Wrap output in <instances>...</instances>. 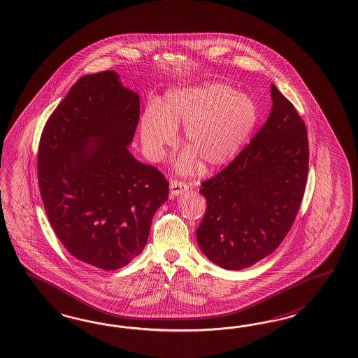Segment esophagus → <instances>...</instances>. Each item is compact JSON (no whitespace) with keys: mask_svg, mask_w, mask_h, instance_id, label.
I'll return each mask as SVG.
<instances>
[{"mask_svg":"<svg viewBox=\"0 0 358 358\" xmlns=\"http://www.w3.org/2000/svg\"><path fill=\"white\" fill-rule=\"evenodd\" d=\"M169 186H171V195H172V196H178V195L182 194V193H185V192L189 189L187 185L185 184V182H181V181H178V180H171Z\"/></svg>","mask_w":358,"mask_h":358,"instance_id":"obj_1","label":"esophagus"}]
</instances>
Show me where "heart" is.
<instances>
[{"instance_id":"heart-1","label":"heart","mask_w":358,"mask_h":358,"mask_svg":"<svg viewBox=\"0 0 358 358\" xmlns=\"http://www.w3.org/2000/svg\"><path fill=\"white\" fill-rule=\"evenodd\" d=\"M259 120L253 98L238 93L220 81L174 87L162 103L150 102L139 122L141 145L151 160H159L177 139V127L185 126L189 147L176 160L181 173L192 172L198 162L206 169L229 163L244 144Z\"/></svg>"}]
</instances>
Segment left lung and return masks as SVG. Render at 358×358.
<instances>
[{"mask_svg": "<svg viewBox=\"0 0 358 358\" xmlns=\"http://www.w3.org/2000/svg\"><path fill=\"white\" fill-rule=\"evenodd\" d=\"M269 118L250 144L202 182L206 213L196 228L203 255L217 266L241 271L278 248L304 194L308 139L293 103L271 84Z\"/></svg>", "mask_w": 358, "mask_h": 358, "instance_id": "left-lung-1", "label": "left lung"}]
</instances>
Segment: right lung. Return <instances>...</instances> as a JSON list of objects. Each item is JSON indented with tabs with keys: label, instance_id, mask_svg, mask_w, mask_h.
Here are the masks:
<instances>
[{
	"label": "right lung",
	"instance_id": "right-lung-1",
	"mask_svg": "<svg viewBox=\"0 0 358 358\" xmlns=\"http://www.w3.org/2000/svg\"><path fill=\"white\" fill-rule=\"evenodd\" d=\"M141 99L114 71L83 76L44 126L38 181L44 210L66 250L115 271L141 255L169 184L129 151Z\"/></svg>",
	"mask_w": 358,
	"mask_h": 358
}]
</instances>
